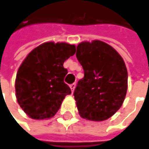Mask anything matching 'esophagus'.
<instances>
[{
	"label": "esophagus",
	"instance_id": "esophagus-1",
	"mask_svg": "<svg viewBox=\"0 0 149 149\" xmlns=\"http://www.w3.org/2000/svg\"><path fill=\"white\" fill-rule=\"evenodd\" d=\"M70 88H71V89H72V91L73 92L75 88H76V84H72L70 85Z\"/></svg>",
	"mask_w": 149,
	"mask_h": 149
}]
</instances>
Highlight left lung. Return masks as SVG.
<instances>
[{
    "label": "left lung",
    "instance_id": "8db88e82",
    "mask_svg": "<svg viewBox=\"0 0 149 149\" xmlns=\"http://www.w3.org/2000/svg\"><path fill=\"white\" fill-rule=\"evenodd\" d=\"M76 56L84 72L73 94L79 114L93 121L109 118L120 108L127 92L128 72L122 57L101 41L79 43Z\"/></svg>",
    "mask_w": 149,
    "mask_h": 149
}]
</instances>
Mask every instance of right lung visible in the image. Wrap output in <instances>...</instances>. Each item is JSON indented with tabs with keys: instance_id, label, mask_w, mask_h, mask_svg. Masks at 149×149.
<instances>
[{
	"instance_id": "obj_1",
	"label": "right lung",
	"mask_w": 149,
	"mask_h": 149,
	"mask_svg": "<svg viewBox=\"0 0 149 149\" xmlns=\"http://www.w3.org/2000/svg\"><path fill=\"white\" fill-rule=\"evenodd\" d=\"M75 52L74 45L46 42L33 49L23 61L16 76V97L30 118L53 117L65 96L72 94L64 82L68 72L63 64Z\"/></svg>"
}]
</instances>
